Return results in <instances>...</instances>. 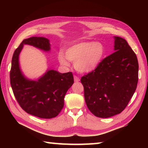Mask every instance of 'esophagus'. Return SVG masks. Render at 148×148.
Here are the masks:
<instances>
[{
  "instance_id": "34e87169",
  "label": "esophagus",
  "mask_w": 148,
  "mask_h": 148,
  "mask_svg": "<svg viewBox=\"0 0 148 148\" xmlns=\"http://www.w3.org/2000/svg\"><path fill=\"white\" fill-rule=\"evenodd\" d=\"M74 79L75 82H79V81H80L79 78L77 76H74Z\"/></svg>"
}]
</instances>
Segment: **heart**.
<instances>
[{
    "label": "heart",
    "instance_id": "b5f03b06",
    "mask_svg": "<svg viewBox=\"0 0 148 148\" xmlns=\"http://www.w3.org/2000/svg\"><path fill=\"white\" fill-rule=\"evenodd\" d=\"M104 54V48L99 42L86 41L76 44L58 55L60 64L69 66V61L74 62V67L80 72H90L98 67Z\"/></svg>",
    "mask_w": 148,
    "mask_h": 148
}]
</instances>
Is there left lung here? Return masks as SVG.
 <instances>
[{"mask_svg":"<svg viewBox=\"0 0 148 148\" xmlns=\"http://www.w3.org/2000/svg\"><path fill=\"white\" fill-rule=\"evenodd\" d=\"M114 53L81 77L86 106L99 118L121 113L136 90L139 64L127 40L114 36Z\"/></svg>","mask_w":148,"mask_h":148,"instance_id":"left-lung-1","label":"left lung"}]
</instances>
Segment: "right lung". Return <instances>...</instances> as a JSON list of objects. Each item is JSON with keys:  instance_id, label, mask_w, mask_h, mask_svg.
I'll return each instance as SVG.
<instances>
[{"instance_id": "right-lung-1", "label": "right lung", "mask_w": 148, "mask_h": 148, "mask_svg": "<svg viewBox=\"0 0 148 148\" xmlns=\"http://www.w3.org/2000/svg\"><path fill=\"white\" fill-rule=\"evenodd\" d=\"M25 45H31L45 51L50 50L49 39L32 37L24 39L12 55L10 82L12 92L21 108L30 114L40 118L56 117L64 107V97L74 83L71 72L60 73L48 70L37 80L25 77L19 64V55Z\"/></svg>"}]
</instances>
